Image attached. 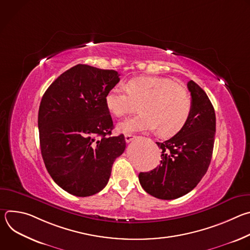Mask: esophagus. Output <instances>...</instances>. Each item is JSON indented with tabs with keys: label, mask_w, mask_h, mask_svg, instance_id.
I'll list each match as a JSON object with an SVG mask.
<instances>
[{
	"label": "esophagus",
	"mask_w": 250,
	"mask_h": 250,
	"mask_svg": "<svg viewBox=\"0 0 250 250\" xmlns=\"http://www.w3.org/2000/svg\"><path fill=\"white\" fill-rule=\"evenodd\" d=\"M134 138H135V135H133V134H125V139L127 144H128V142L132 141Z\"/></svg>",
	"instance_id": "1"
}]
</instances>
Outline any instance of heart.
I'll use <instances>...</instances> for the list:
<instances>
[{
	"mask_svg": "<svg viewBox=\"0 0 250 250\" xmlns=\"http://www.w3.org/2000/svg\"><path fill=\"white\" fill-rule=\"evenodd\" d=\"M108 110L116 117L133 112L139 104L140 114L117 126L123 133L152 130L161 136L180 131L189 120L192 103L185 89L161 77H135L125 87L117 85L105 95Z\"/></svg>",
	"mask_w": 250,
	"mask_h": 250,
	"instance_id": "b5f03b06",
	"label": "heart"
}]
</instances>
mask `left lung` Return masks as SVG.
Returning a JSON list of instances; mask_svg holds the SVG:
<instances>
[{"label":"left lung","instance_id":"left-lung-1","mask_svg":"<svg viewBox=\"0 0 250 250\" xmlns=\"http://www.w3.org/2000/svg\"><path fill=\"white\" fill-rule=\"evenodd\" d=\"M187 87L192 110L188 122L173 137L156 142L161 148L160 165L140 172L141 187L161 200L180 198L202 180L210 163L216 134V114L205 91L194 81Z\"/></svg>","mask_w":250,"mask_h":250}]
</instances>
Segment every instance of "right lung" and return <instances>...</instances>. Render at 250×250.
Here are the masks:
<instances>
[{"mask_svg":"<svg viewBox=\"0 0 250 250\" xmlns=\"http://www.w3.org/2000/svg\"><path fill=\"white\" fill-rule=\"evenodd\" d=\"M119 76L115 70L78 64L62 73L42 99V155L53 181L71 195L102 191L125 149L124 134L111 136L113 120L104 103Z\"/></svg>","mask_w":250,"mask_h":250,"instance_id":"1","label":"right lung"}]
</instances>
